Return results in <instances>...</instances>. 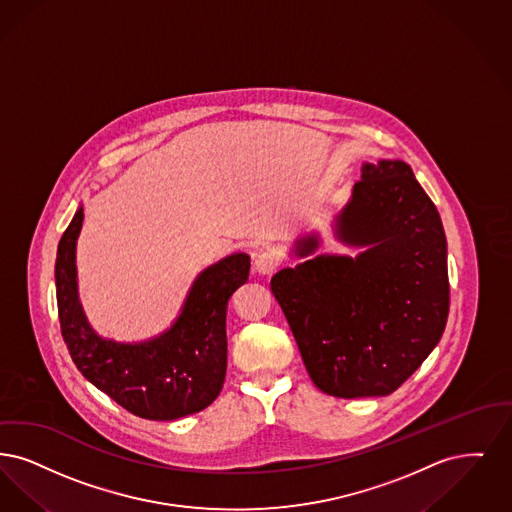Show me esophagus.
Segmentation results:
<instances>
[{"label":"esophagus","instance_id":"34e87169","mask_svg":"<svg viewBox=\"0 0 512 512\" xmlns=\"http://www.w3.org/2000/svg\"><path fill=\"white\" fill-rule=\"evenodd\" d=\"M281 264V256L277 250L273 248H260L256 254H254V269L256 273L260 275H269L275 271V267Z\"/></svg>","mask_w":512,"mask_h":512}]
</instances>
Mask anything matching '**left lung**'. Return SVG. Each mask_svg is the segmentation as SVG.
I'll return each instance as SVG.
<instances>
[{
	"label": "left lung",
	"instance_id": "8db88e82",
	"mask_svg": "<svg viewBox=\"0 0 512 512\" xmlns=\"http://www.w3.org/2000/svg\"><path fill=\"white\" fill-rule=\"evenodd\" d=\"M356 258L321 254L271 279L313 384L336 398L388 396L440 342L449 313L447 243L434 202L409 164H363L334 220ZM317 235L300 237L306 258Z\"/></svg>",
	"mask_w": 512,
	"mask_h": 512
}]
</instances>
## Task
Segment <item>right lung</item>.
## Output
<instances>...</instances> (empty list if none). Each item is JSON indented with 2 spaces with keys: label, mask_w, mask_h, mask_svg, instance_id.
<instances>
[{
  "label": "right lung",
  "mask_w": 512,
  "mask_h": 512,
  "mask_svg": "<svg viewBox=\"0 0 512 512\" xmlns=\"http://www.w3.org/2000/svg\"><path fill=\"white\" fill-rule=\"evenodd\" d=\"M82 222L80 206L59 241L55 262L61 333L78 371L141 419L174 421L199 413L222 392L227 302L245 285L250 256L237 252L206 267L168 331L145 342H114L91 329L78 298L76 241Z\"/></svg>",
  "instance_id": "obj_1"
}]
</instances>
